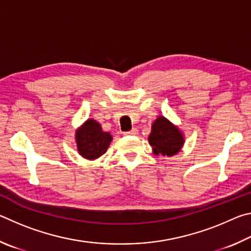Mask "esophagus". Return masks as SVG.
<instances>
[{"label": "esophagus", "instance_id": "1", "mask_svg": "<svg viewBox=\"0 0 251 251\" xmlns=\"http://www.w3.org/2000/svg\"><path fill=\"white\" fill-rule=\"evenodd\" d=\"M125 134H126V135L135 136V135H137V134H138V129H137V128H133V129H130L129 131H126Z\"/></svg>", "mask_w": 251, "mask_h": 251}]
</instances>
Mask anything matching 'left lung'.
Returning a JSON list of instances; mask_svg holds the SVG:
<instances>
[{"label":"left lung","instance_id":"obj_1","mask_svg":"<svg viewBox=\"0 0 251 251\" xmlns=\"http://www.w3.org/2000/svg\"><path fill=\"white\" fill-rule=\"evenodd\" d=\"M148 143L152 154L172 157L181 151L185 144V136L177 125L164 116H158L151 124Z\"/></svg>","mask_w":251,"mask_h":251}]
</instances>
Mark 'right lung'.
I'll return each instance as SVG.
<instances>
[{"instance_id": "1", "label": "right lung", "mask_w": 251, "mask_h": 251, "mask_svg": "<svg viewBox=\"0 0 251 251\" xmlns=\"http://www.w3.org/2000/svg\"><path fill=\"white\" fill-rule=\"evenodd\" d=\"M113 141V136L104 131L99 122L88 118L75 130L78 154L85 159L95 160L104 155Z\"/></svg>"}]
</instances>
